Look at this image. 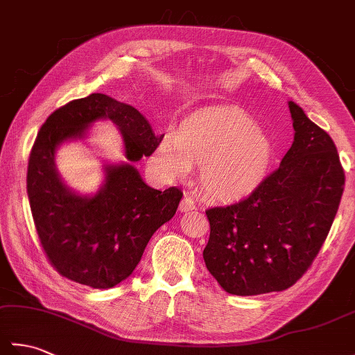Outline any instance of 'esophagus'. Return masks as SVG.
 <instances>
[{"instance_id": "obj_1", "label": "esophagus", "mask_w": 355, "mask_h": 355, "mask_svg": "<svg viewBox=\"0 0 355 355\" xmlns=\"http://www.w3.org/2000/svg\"><path fill=\"white\" fill-rule=\"evenodd\" d=\"M195 207H197L195 206V201L191 197H187V195L182 200V202H180V212H183V214L191 212V210H193Z\"/></svg>"}]
</instances>
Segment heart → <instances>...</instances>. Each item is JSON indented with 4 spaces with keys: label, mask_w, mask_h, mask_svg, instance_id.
Wrapping results in <instances>:
<instances>
[{
    "label": "heart",
    "mask_w": 355,
    "mask_h": 355,
    "mask_svg": "<svg viewBox=\"0 0 355 355\" xmlns=\"http://www.w3.org/2000/svg\"><path fill=\"white\" fill-rule=\"evenodd\" d=\"M275 155L270 135L244 111L233 107L193 112L168 132L150 157V168L162 178L178 182L201 164L200 180L218 198H241L266 178Z\"/></svg>",
    "instance_id": "1"
}]
</instances>
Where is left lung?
Returning a JSON list of instances; mask_svg holds the SVG:
<instances>
[{
  "label": "left lung",
  "mask_w": 355,
  "mask_h": 355,
  "mask_svg": "<svg viewBox=\"0 0 355 355\" xmlns=\"http://www.w3.org/2000/svg\"><path fill=\"white\" fill-rule=\"evenodd\" d=\"M294 140L281 166L243 201L206 210V267L236 296L282 291L318 256L343 193L333 139L288 102Z\"/></svg>",
  "instance_id": "1"
}]
</instances>
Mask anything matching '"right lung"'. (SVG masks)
<instances>
[{
	"instance_id": "add662e5",
	"label": "right lung",
	"mask_w": 355,
	"mask_h": 355,
	"mask_svg": "<svg viewBox=\"0 0 355 355\" xmlns=\"http://www.w3.org/2000/svg\"><path fill=\"white\" fill-rule=\"evenodd\" d=\"M97 119L119 128L128 162L105 164L100 191L82 196L58 175L55 150L83 139ZM162 137L139 110L101 93L67 103L45 120L28 158L27 195L44 252L64 277L112 288L131 276L150 236L175 215L183 192L153 189L132 164L153 154Z\"/></svg>"
}]
</instances>
